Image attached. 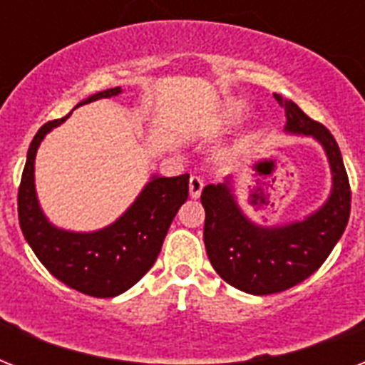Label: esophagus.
I'll return each instance as SVG.
<instances>
[{
    "instance_id": "34e87169",
    "label": "esophagus",
    "mask_w": 365,
    "mask_h": 365,
    "mask_svg": "<svg viewBox=\"0 0 365 365\" xmlns=\"http://www.w3.org/2000/svg\"><path fill=\"white\" fill-rule=\"evenodd\" d=\"M202 187H205V182L199 176H191V180H189V193H191V197H199Z\"/></svg>"
}]
</instances>
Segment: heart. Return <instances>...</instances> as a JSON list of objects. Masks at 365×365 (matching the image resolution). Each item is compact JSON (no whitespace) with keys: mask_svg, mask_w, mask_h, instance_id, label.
Here are the masks:
<instances>
[{"mask_svg":"<svg viewBox=\"0 0 365 365\" xmlns=\"http://www.w3.org/2000/svg\"><path fill=\"white\" fill-rule=\"evenodd\" d=\"M231 113H233V115H240V113H242V106L235 104L233 108H231Z\"/></svg>","mask_w":365,"mask_h":365,"instance_id":"1","label":"heart"}]
</instances>
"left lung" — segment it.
I'll list each match as a JSON object with an SVG mask.
<instances>
[{"label": "left lung", "instance_id": "1", "mask_svg": "<svg viewBox=\"0 0 365 365\" xmlns=\"http://www.w3.org/2000/svg\"><path fill=\"white\" fill-rule=\"evenodd\" d=\"M274 98L286 111V130L314 136L324 145L334 174V191L305 222L269 229L257 227L242 216L227 183L202 189L208 259L225 282L254 295L284 292L318 271L345 233L351 216V183L331 132L292 100L280 94Z\"/></svg>", "mask_w": 365, "mask_h": 365}]
</instances>
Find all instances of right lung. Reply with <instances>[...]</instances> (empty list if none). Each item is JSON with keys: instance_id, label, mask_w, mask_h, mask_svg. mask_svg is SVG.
Wrapping results in <instances>:
<instances>
[{"instance_id": "1", "label": "right lung", "mask_w": 365, "mask_h": 365, "mask_svg": "<svg viewBox=\"0 0 365 365\" xmlns=\"http://www.w3.org/2000/svg\"><path fill=\"white\" fill-rule=\"evenodd\" d=\"M119 93L121 87L108 88L79 106ZM66 119L68 115L45 123L31 140L19 187L20 229L37 259L60 282L93 297H115L153 267L172 220L187 200L189 174L153 178L125 216L102 231L70 233L54 229L37 205L34 160L45 134Z\"/></svg>"}]
</instances>
